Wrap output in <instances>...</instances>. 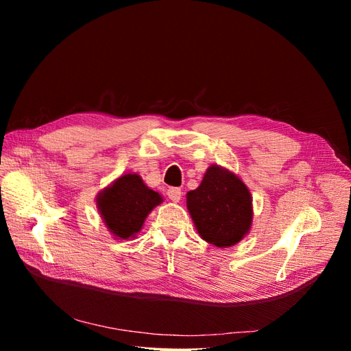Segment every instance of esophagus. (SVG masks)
Masks as SVG:
<instances>
[{"instance_id":"1","label":"esophagus","mask_w":351,"mask_h":351,"mask_svg":"<svg viewBox=\"0 0 351 351\" xmlns=\"http://www.w3.org/2000/svg\"><path fill=\"white\" fill-rule=\"evenodd\" d=\"M167 196L171 199L173 202H178L180 199H182L183 192H182V189H178V187H169L167 190Z\"/></svg>"}]
</instances>
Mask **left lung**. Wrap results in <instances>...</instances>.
<instances>
[{
	"label": "left lung",
	"instance_id": "8db88e82",
	"mask_svg": "<svg viewBox=\"0 0 351 351\" xmlns=\"http://www.w3.org/2000/svg\"><path fill=\"white\" fill-rule=\"evenodd\" d=\"M187 209L200 237L217 247L239 243L252 226V197L241 180L212 165L196 190L187 193Z\"/></svg>",
	"mask_w": 351,
	"mask_h": 351
}]
</instances>
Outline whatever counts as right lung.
Returning <instances> with one entry per match:
<instances>
[{
    "instance_id": "1",
    "label": "right lung",
    "mask_w": 351,
    "mask_h": 351,
    "mask_svg": "<svg viewBox=\"0 0 351 351\" xmlns=\"http://www.w3.org/2000/svg\"><path fill=\"white\" fill-rule=\"evenodd\" d=\"M161 200L139 176L125 174L99 195L98 209L114 236L130 239L141 231L145 218Z\"/></svg>"
}]
</instances>
